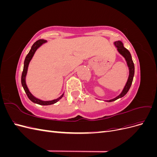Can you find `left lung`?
I'll list each match as a JSON object with an SVG mask.
<instances>
[{
  "instance_id": "8db88e82",
  "label": "left lung",
  "mask_w": 157,
  "mask_h": 157,
  "mask_svg": "<svg viewBox=\"0 0 157 157\" xmlns=\"http://www.w3.org/2000/svg\"><path fill=\"white\" fill-rule=\"evenodd\" d=\"M114 44H115V46H116V48H117V50L118 51V52H119V53L124 57L126 61L128 67L129 68V77H128V81L121 94L119 95V96L116 97L115 98L110 99V100H107V101L108 102L115 101L118 98H122L123 96H124L128 92V90H129V89L130 88V86L133 81V78H134V62H133V60L132 59V56L130 52L128 51L126 48H124V46H123L122 42L120 40L115 42H114Z\"/></svg>"
}]
</instances>
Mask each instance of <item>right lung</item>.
Instances as JSON below:
<instances>
[{
    "mask_svg": "<svg viewBox=\"0 0 157 157\" xmlns=\"http://www.w3.org/2000/svg\"><path fill=\"white\" fill-rule=\"evenodd\" d=\"M45 42H46V40H45L44 39H40V40H38L37 41H36L35 43L33 44L29 52L28 53V54L25 57V59L24 61V66H23V70L22 75H21V84H22V86H23V89H24V90H25L27 97L29 98L30 100L31 101H33V103H37V104H39V105H52V104L56 103V102H58L59 99L62 98V97L64 95L63 94L58 99H54V100H52V101H42V100H40V99L36 98L35 97L33 96V95L31 94V92H29V89H28L27 85H26L25 77H26V75H27V72L28 66H29L30 61L31 60L33 55L35 54L36 50L39 48L42 44L45 43Z\"/></svg>",
    "mask_w": 157,
    "mask_h": 157,
    "instance_id": "1",
    "label": "right lung"
}]
</instances>
